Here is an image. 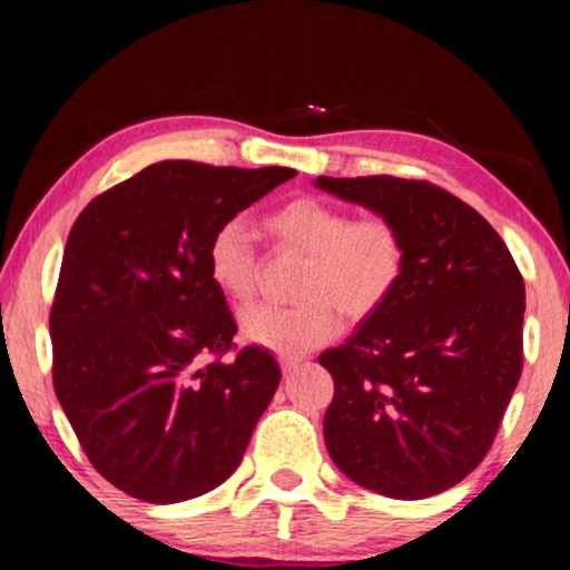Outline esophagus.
Returning a JSON list of instances; mask_svg holds the SVG:
<instances>
[{"label": "esophagus", "instance_id": "obj_1", "mask_svg": "<svg viewBox=\"0 0 570 570\" xmlns=\"http://www.w3.org/2000/svg\"><path fill=\"white\" fill-rule=\"evenodd\" d=\"M301 361H303L301 355H279V368L287 373V371H293Z\"/></svg>", "mask_w": 570, "mask_h": 570}]
</instances>
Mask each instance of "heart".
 Instances as JSON below:
<instances>
[{
    "instance_id": "obj_1",
    "label": "heart",
    "mask_w": 570,
    "mask_h": 570,
    "mask_svg": "<svg viewBox=\"0 0 570 570\" xmlns=\"http://www.w3.org/2000/svg\"><path fill=\"white\" fill-rule=\"evenodd\" d=\"M264 233L277 252L298 254L293 306H248L240 332L254 345L303 353L337 334V311L347 322L379 314L400 291L410 248L404 230L384 213L353 215L311 194H301L264 215ZM207 275L233 303L252 301L259 283V254L240 220L217 225L207 244Z\"/></svg>"
}]
</instances>
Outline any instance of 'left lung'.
I'll return each instance as SVG.
<instances>
[{
    "instance_id": "left-lung-1",
    "label": "left lung",
    "mask_w": 570,
    "mask_h": 570,
    "mask_svg": "<svg viewBox=\"0 0 570 570\" xmlns=\"http://www.w3.org/2000/svg\"><path fill=\"white\" fill-rule=\"evenodd\" d=\"M316 186L394 217L410 248L394 298L318 355L334 379L326 449L381 495L443 493L493 446L519 384L524 277L493 225L431 181L322 176Z\"/></svg>"
}]
</instances>
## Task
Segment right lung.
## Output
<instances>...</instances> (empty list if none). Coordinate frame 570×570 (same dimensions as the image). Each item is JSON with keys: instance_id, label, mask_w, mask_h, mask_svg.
Listing matches in <instances>:
<instances>
[{"instance_id": "1", "label": "right lung", "mask_w": 570, "mask_h": 570, "mask_svg": "<svg viewBox=\"0 0 570 570\" xmlns=\"http://www.w3.org/2000/svg\"><path fill=\"white\" fill-rule=\"evenodd\" d=\"M293 176L153 163L69 230L49 316L53 392L90 464L131 498L189 501L244 459L279 365L259 345L236 347L205 254L217 225Z\"/></svg>"}]
</instances>
